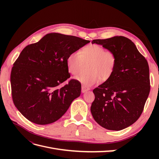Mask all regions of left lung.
Listing matches in <instances>:
<instances>
[{"instance_id": "8db88e82", "label": "left lung", "mask_w": 159, "mask_h": 159, "mask_svg": "<svg viewBox=\"0 0 159 159\" xmlns=\"http://www.w3.org/2000/svg\"><path fill=\"white\" fill-rule=\"evenodd\" d=\"M85 44L79 37L50 33L22 50L13 64L11 83L14 104L28 120L54 123L80 95L81 83L70 79L68 59Z\"/></svg>"}]
</instances>
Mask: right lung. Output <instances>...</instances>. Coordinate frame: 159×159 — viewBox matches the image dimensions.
I'll return each instance as SVG.
<instances>
[{"mask_svg": "<svg viewBox=\"0 0 159 159\" xmlns=\"http://www.w3.org/2000/svg\"><path fill=\"white\" fill-rule=\"evenodd\" d=\"M112 53L113 71L103 84L93 89L91 112L101 126L120 131L140 117L150 92L148 62L134 43L124 36L94 40Z\"/></svg>", "mask_w": 159, "mask_h": 159, "instance_id": "add662e5", "label": "right lung"}]
</instances>
